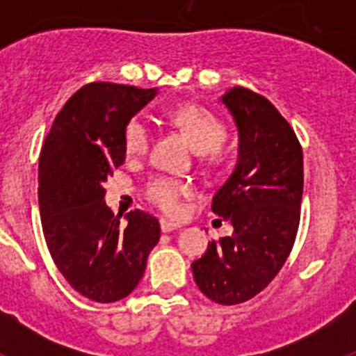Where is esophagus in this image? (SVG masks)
<instances>
[{"label":"esophagus","mask_w":356,"mask_h":356,"mask_svg":"<svg viewBox=\"0 0 356 356\" xmlns=\"http://www.w3.org/2000/svg\"><path fill=\"white\" fill-rule=\"evenodd\" d=\"M160 228H162L163 234H169V232H175V229H180L181 226L176 225V222H171V221H165V219H162L160 221Z\"/></svg>","instance_id":"obj_1"}]
</instances>
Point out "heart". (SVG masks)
Here are the masks:
<instances>
[{
  "label": "heart",
  "instance_id": "b5f03b06",
  "mask_svg": "<svg viewBox=\"0 0 356 356\" xmlns=\"http://www.w3.org/2000/svg\"><path fill=\"white\" fill-rule=\"evenodd\" d=\"M169 119L203 159L209 162H217L221 159V144L226 139V127L216 114L200 105H181L172 110ZM122 143L128 159L144 155L149 144V130L146 122L139 118L130 119L124 127ZM188 196H193V185L169 176H159L146 187V197L149 203L168 216H180L184 212L185 197Z\"/></svg>",
  "mask_w": 356,
  "mask_h": 356
}]
</instances>
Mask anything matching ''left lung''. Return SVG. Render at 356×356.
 <instances>
[{
    "label": "left lung",
    "mask_w": 356,
    "mask_h": 356,
    "mask_svg": "<svg viewBox=\"0 0 356 356\" xmlns=\"http://www.w3.org/2000/svg\"><path fill=\"white\" fill-rule=\"evenodd\" d=\"M238 128V162L212 197L234 234L209 242L193 264L200 291L219 305L262 292L294 246L303 197V149L287 119L267 97L244 87L222 96Z\"/></svg>",
    "instance_id": "left-lung-1"
}]
</instances>
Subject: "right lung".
Here are the masks:
<instances>
[{
  "instance_id": "obj_1",
  "label": "right lung",
  "mask_w": 356,
  "mask_h": 356,
  "mask_svg": "<svg viewBox=\"0 0 356 356\" xmlns=\"http://www.w3.org/2000/svg\"><path fill=\"white\" fill-rule=\"evenodd\" d=\"M155 89L94 81L55 118L39 159V209L53 262L72 289L97 303L127 298L160 238L159 219L143 210L128 225L105 205L106 176L124 163L127 122Z\"/></svg>"
}]
</instances>
